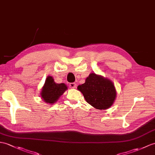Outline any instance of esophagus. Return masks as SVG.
Returning <instances> with one entry per match:
<instances>
[{"mask_svg": "<svg viewBox=\"0 0 155 155\" xmlns=\"http://www.w3.org/2000/svg\"><path fill=\"white\" fill-rule=\"evenodd\" d=\"M69 86L71 88H75L77 87V84L74 82H72V83L69 84Z\"/></svg>", "mask_w": 155, "mask_h": 155, "instance_id": "esophagus-1", "label": "esophagus"}]
</instances>
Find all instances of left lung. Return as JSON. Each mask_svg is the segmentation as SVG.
<instances>
[{
  "label": "left lung",
  "mask_w": 155,
  "mask_h": 155,
  "mask_svg": "<svg viewBox=\"0 0 155 155\" xmlns=\"http://www.w3.org/2000/svg\"><path fill=\"white\" fill-rule=\"evenodd\" d=\"M86 101L98 110H106L112 106L116 98L114 84L109 79L91 73L84 84L78 86Z\"/></svg>",
  "instance_id": "obj_1"
}]
</instances>
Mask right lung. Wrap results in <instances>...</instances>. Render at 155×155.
I'll return each mask as SVG.
<instances>
[{"label":"right lung","mask_w":155,"mask_h":155,"mask_svg":"<svg viewBox=\"0 0 155 155\" xmlns=\"http://www.w3.org/2000/svg\"><path fill=\"white\" fill-rule=\"evenodd\" d=\"M67 90V86L64 83H55L52 77H47L45 84L42 87L41 97L46 103H55L59 97Z\"/></svg>","instance_id":"obj_1"}]
</instances>
